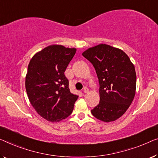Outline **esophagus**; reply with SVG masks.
<instances>
[{
    "label": "esophagus",
    "instance_id": "1",
    "mask_svg": "<svg viewBox=\"0 0 158 158\" xmlns=\"http://www.w3.org/2000/svg\"><path fill=\"white\" fill-rule=\"evenodd\" d=\"M83 92H84V93H88V92H89V89L87 88V87H85V88L84 89Z\"/></svg>",
    "mask_w": 158,
    "mask_h": 158
}]
</instances>
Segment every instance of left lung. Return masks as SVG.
<instances>
[{"mask_svg":"<svg viewBox=\"0 0 158 158\" xmlns=\"http://www.w3.org/2000/svg\"><path fill=\"white\" fill-rule=\"evenodd\" d=\"M82 55L95 68L100 85V102L91 114L106 123L116 121L126 113L135 96V67L122 49L106 44L87 49Z\"/></svg>","mask_w":158,"mask_h":158,"instance_id":"1","label":"left lung"}]
</instances>
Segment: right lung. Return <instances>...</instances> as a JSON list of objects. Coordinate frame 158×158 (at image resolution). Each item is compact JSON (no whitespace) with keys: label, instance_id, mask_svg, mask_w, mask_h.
Instances as JSON below:
<instances>
[{"label":"right lung","instance_id":"right-lung-1","mask_svg":"<svg viewBox=\"0 0 158 158\" xmlns=\"http://www.w3.org/2000/svg\"><path fill=\"white\" fill-rule=\"evenodd\" d=\"M76 51L52 44L35 53L28 64L25 77L28 98L37 114L49 122L67 118L78 98L70 92L64 74Z\"/></svg>","mask_w":158,"mask_h":158}]
</instances>
